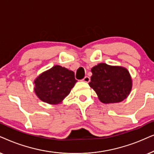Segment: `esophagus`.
I'll return each instance as SVG.
<instances>
[{"mask_svg": "<svg viewBox=\"0 0 154 154\" xmlns=\"http://www.w3.org/2000/svg\"><path fill=\"white\" fill-rule=\"evenodd\" d=\"M82 81L85 82H87V83L89 82H90V77H87V76H86L85 78L82 79Z\"/></svg>", "mask_w": 154, "mask_h": 154, "instance_id": "34e87169", "label": "esophagus"}]
</instances>
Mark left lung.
Wrapping results in <instances>:
<instances>
[{"label": "left lung", "mask_w": 154, "mask_h": 154, "mask_svg": "<svg viewBox=\"0 0 154 154\" xmlns=\"http://www.w3.org/2000/svg\"><path fill=\"white\" fill-rule=\"evenodd\" d=\"M91 72L89 85L102 103H119L130 94L132 79L125 67L99 63L92 67Z\"/></svg>", "instance_id": "left-lung-1"}]
</instances>
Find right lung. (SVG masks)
I'll list each match as a JSON object with an SVG mask.
<instances>
[{
  "label": "right lung",
  "instance_id": "1",
  "mask_svg": "<svg viewBox=\"0 0 154 154\" xmlns=\"http://www.w3.org/2000/svg\"><path fill=\"white\" fill-rule=\"evenodd\" d=\"M77 82L73 71L60 65H55L34 79V89L42 101L58 105L70 93Z\"/></svg>",
  "mask_w": 154,
  "mask_h": 154
}]
</instances>
